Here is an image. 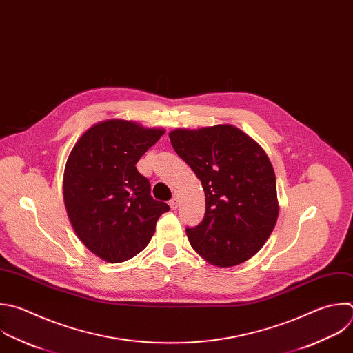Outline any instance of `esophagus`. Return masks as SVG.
<instances>
[{"label":"esophagus","mask_w":353,"mask_h":353,"mask_svg":"<svg viewBox=\"0 0 353 353\" xmlns=\"http://www.w3.org/2000/svg\"><path fill=\"white\" fill-rule=\"evenodd\" d=\"M169 205H170V208L174 210V209H177V206H179V198L177 196H173L170 201H169Z\"/></svg>","instance_id":"obj_1"}]
</instances>
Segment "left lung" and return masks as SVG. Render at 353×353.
<instances>
[{"mask_svg":"<svg viewBox=\"0 0 353 353\" xmlns=\"http://www.w3.org/2000/svg\"><path fill=\"white\" fill-rule=\"evenodd\" d=\"M177 155L205 191V217L185 228L194 251L208 263L231 268L251 259L268 241L279 217L276 174L263 148L231 125L176 129Z\"/></svg>","mask_w":353,"mask_h":353,"instance_id":"left-lung-1","label":"left lung"}]
</instances>
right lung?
<instances>
[{
  "label": "right lung",
  "instance_id": "obj_1",
  "mask_svg": "<svg viewBox=\"0 0 353 353\" xmlns=\"http://www.w3.org/2000/svg\"><path fill=\"white\" fill-rule=\"evenodd\" d=\"M165 134L163 129L108 119L74 144L63 173V201L79 240L98 258L121 263L151 241L159 216L170 208L151 196L139 159Z\"/></svg>",
  "mask_w": 353,
  "mask_h": 353
}]
</instances>
